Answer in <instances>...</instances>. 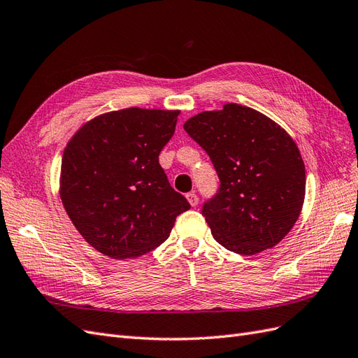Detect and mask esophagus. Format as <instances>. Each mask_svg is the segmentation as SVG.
Returning <instances> with one entry per match:
<instances>
[{
    "instance_id": "1",
    "label": "esophagus",
    "mask_w": 358,
    "mask_h": 358,
    "mask_svg": "<svg viewBox=\"0 0 358 358\" xmlns=\"http://www.w3.org/2000/svg\"><path fill=\"white\" fill-rule=\"evenodd\" d=\"M187 200L189 201L191 206H197L199 204V197H197L196 192H188L187 194Z\"/></svg>"
}]
</instances>
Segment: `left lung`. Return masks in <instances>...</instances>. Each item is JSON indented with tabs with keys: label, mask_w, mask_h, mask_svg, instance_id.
<instances>
[{
	"label": "left lung",
	"mask_w": 358,
	"mask_h": 358,
	"mask_svg": "<svg viewBox=\"0 0 358 358\" xmlns=\"http://www.w3.org/2000/svg\"><path fill=\"white\" fill-rule=\"evenodd\" d=\"M183 129L220 178L201 208L213 239L242 255L278 245L305 200V164L294 140L272 119L236 103L192 116Z\"/></svg>",
	"instance_id": "obj_1"
}]
</instances>
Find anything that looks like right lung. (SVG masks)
Masks as SVG:
<instances>
[{
  "label": "right lung",
  "instance_id": "1",
  "mask_svg": "<svg viewBox=\"0 0 358 358\" xmlns=\"http://www.w3.org/2000/svg\"><path fill=\"white\" fill-rule=\"evenodd\" d=\"M178 115L138 107L104 113L85 124L64 150L62 204L101 254L124 259L152 251L191 208L158 161Z\"/></svg>",
  "mask_w": 358,
  "mask_h": 358
}]
</instances>
